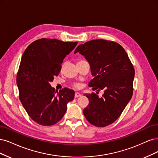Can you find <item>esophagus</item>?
Instances as JSON below:
<instances>
[{
  "label": "esophagus",
  "mask_w": 158,
  "mask_h": 158,
  "mask_svg": "<svg viewBox=\"0 0 158 158\" xmlns=\"http://www.w3.org/2000/svg\"><path fill=\"white\" fill-rule=\"evenodd\" d=\"M81 96V94L79 93H75V98H77V97H79V96Z\"/></svg>",
  "instance_id": "obj_1"
}]
</instances>
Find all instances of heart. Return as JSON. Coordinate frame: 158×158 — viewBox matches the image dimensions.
<instances>
[{
  "label": "heart",
  "instance_id": "heart-1",
  "mask_svg": "<svg viewBox=\"0 0 158 158\" xmlns=\"http://www.w3.org/2000/svg\"><path fill=\"white\" fill-rule=\"evenodd\" d=\"M80 61H83V60H79V62H80ZM64 65H65V64H64V63H63V64H62V65H61V69H63ZM73 86H74L75 88H79V85L78 83H74V84L73 85Z\"/></svg>",
  "mask_w": 158,
  "mask_h": 158
}]
</instances>
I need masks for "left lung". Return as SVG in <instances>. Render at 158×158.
I'll list each match as a JSON object with an SVG mask.
<instances>
[{"instance_id":"8db88e82","label":"left lung","mask_w":158,"mask_h":158,"mask_svg":"<svg viewBox=\"0 0 158 158\" xmlns=\"http://www.w3.org/2000/svg\"><path fill=\"white\" fill-rule=\"evenodd\" d=\"M77 52L90 64L94 78L89 86L104 91L101 98L94 93L86 94L89 102L83 110L84 115L96 127L108 126L118 119L133 96V64L125 49L111 40H90L79 45L74 52Z\"/></svg>"}]
</instances>
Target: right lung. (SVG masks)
<instances>
[{
    "instance_id": "1",
    "label": "right lung",
    "mask_w": 158,
    "mask_h": 158,
    "mask_svg": "<svg viewBox=\"0 0 158 158\" xmlns=\"http://www.w3.org/2000/svg\"><path fill=\"white\" fill-rule=\"evenodd\" d=\"M77 42H63L55 39L35 40L24 51L17 73L19 98L34 121L43 126L56 124L74 98V90L68 88L55 90L50 85L61 71L63 60Z\"/></svg>"
}]
</instances>
